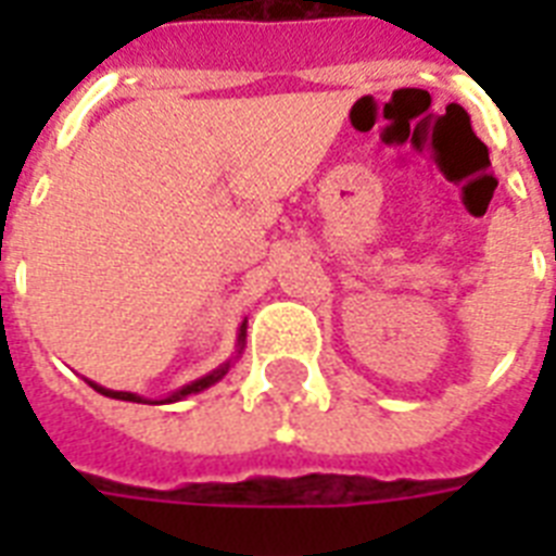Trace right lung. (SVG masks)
<instances>
[{
    "label": "right lung",
    "instance_id": "obj_1",
    "mask_svg": "<svg viewBox=\"0 0 556 556\" xmlns=\"http://www.w3.org/2000/svg\"><path fill=\"white\" fill-rule=\"evenodd\" d=\"M244 338H248V320H242V326H239V334H236V355L230 357V361H225V364L218 366V369L207 371L204 378L192 380V383H187V387L176 389V392H169L167 397H143L138 395V392H121V389H106L100 387V383H94V380H86L94 392H100V395L106 397H115V401H132V404H176V401H185L187 395H199V392H204V389H210L213 383H218V380L225 378L227 371H230V366L239 361V355H242L244 349Z\"/></svg>",
    "mask_w": 556,
    "mask_h": 556
}]
</instances>
